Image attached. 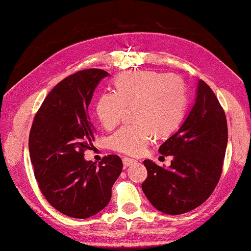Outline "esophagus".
Instances as JSON below:
<instances>
[{"label": "esophagus", "instance_id": "obj_1", "mask_svg": "<svg viewBox=\"0 0 251 251\" xmlns=\"http://www.w3.org/2000/svg\"><path fill=\"white\" fill-rule=\"evenodd\" d=\"M122 163H124L125 167H129V166H131L132 164L136 163V159L129 158V157H124V158H122Z\"/></svg>", "mask_w": 251, "mask_h": 251}]
</instances>
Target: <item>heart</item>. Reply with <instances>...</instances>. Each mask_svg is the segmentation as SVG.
<instances>
[{
    "label": "heart",
    "mask_w": 251,
    "mask_h": 251,
    "mask_svg": "<svg viewBox=\"0 0 251 251\" xmlns=\"http://www.w3.org/2000/svg\"><path fill=\"white\" fill-rule=\"evenodd\" d=\"M117 92H103L96 103L101 125L112 129L119 124L126 107H133L134 125L122 126L109 138L117 152L139 155L152 140L154 132L166 135L180 122L187 95L180 78L153 71L125 72L116 78Z\"/></svg>",
    "instance_id": "1"
}]
</instances>
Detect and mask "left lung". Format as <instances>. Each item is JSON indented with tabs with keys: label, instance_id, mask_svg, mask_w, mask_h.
Instances as JSON below:
<instances>
[{
	"label": "left lung",
	"instance_id": "left-lung-1",
	"mask_svg": "<svg viewBox=\"0 0 251 251\" xmlns=\"http://www.w3.org/2000/svg\"><path fill=\"white\" fill-rule=\"evenodd\" d=\"M227 146V124L223 108L209 85L198 82L192 108L179 129L159 146L173 156L165 168L144 160L148 178L142 190L152 205L178 215L201 205L220 180Z\"/></svg>",
	"mask_w": 251,
	"mask_h": 251
}]
</instances>
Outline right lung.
<instances>
[{
    "mask_svg": "<svg viewBox=\"0 0 251 251\" xmlns=\"http://www.w3.org/2000/svg\"><path fill=\"white\" fill-rule=\"evenodd\" d=\"M107 76L106 71L88 69L64 78L46 97L31 126L28 146L40 191L55 210L75 219L95 215L109 203L122 170L117 155L105 156L98 165L84 158L96 133L88 106Z\"/></svg>",
    "mask_w": 251,
    "mask_h": 251,
    "instance_id": "right-lung-1",
    "label": "right lung"
}]
</instances>
